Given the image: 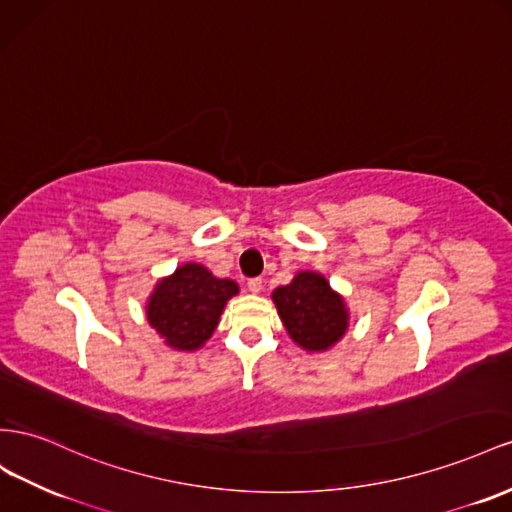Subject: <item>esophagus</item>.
Listing matches in <instances>:
<instances>
[{"label":"esophagus","mask_w":512,"mask_h":512,"mask_svg":"<svg viewBox=\"0 0 512 512\" xmlns=\"http://www.w3.org/2000/svg\"><path fill=\"white\" fill-rule=\"evenodd\" d=\"M247 290H250V293H260V290H262V280L260 278L247 280Z\"/></svg>","instance_id":"34e87169"}]
</instances>
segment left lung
<instances>
[{
	"label": "left lung",
	"mask_w": 512,
	"mask_h": 512,
	"mask_svg": "<svg viewBox=\"0 0 512 512\" xmlns=\"http://www.w3.org/2000/svg\"><path fill=\"white\" fill-rule=\"evenodd\" d=\"M271 299L288 336L310 353L331 349L349 327L347 303L316 271H299Z\"/></svg>",
	"instance_id": "1"
}]
</instances>
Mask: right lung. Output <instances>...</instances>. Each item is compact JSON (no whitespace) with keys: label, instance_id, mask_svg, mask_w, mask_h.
<instances>
[{"label":"right lung","instance_id":"right-lung-1","mask_svg":"<svg viewBox=\"0 0 512 512\" xmlns=\"http://www.w3.org/2000/svg\"><path fill=\"white\" fill-rule=\"evenodd\" d=\"M239 293V284L185 262L168 278L157 282L146 303L150 327L176 351H196L213 336L226 303Z\"/></svg>","mask_w":512,"mask_h":512}]
</instances>
